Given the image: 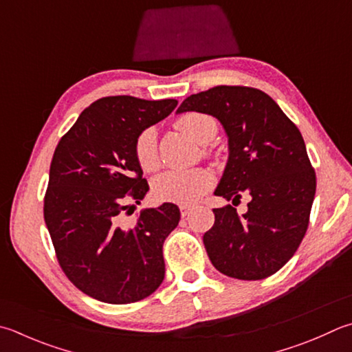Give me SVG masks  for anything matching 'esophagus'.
<instances>
[{
    "label": "esophagus",
    "mask_w": 352,
    "mask_h": 352,
    "mask_svg": "<svg viewBox=\"0 0 352 352\" xmlns=\"http://www.w3.org/2000/svg\"><path fill=\"white\" fill-rule=\"evenodd\" d=\"M181 214H182V217H185L187 214H190V211L193 210V205H181Z\"/></svg>",
    "instance_id": "obj_1"
}]
</instances>
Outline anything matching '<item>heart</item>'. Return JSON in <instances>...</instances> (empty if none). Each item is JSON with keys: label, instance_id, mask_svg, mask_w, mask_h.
<instances>
[{"label": "heart", "instance_id": "1", "mask_svg": "<svg viewBox=\"0 0 352 352\" xmlns=\"http://www.w3.org/2000/svg\"><path fill=\"white\" fill-rule=\"evenodd\" d=\"M176 129L199 144H208L217 133L213 118L199 111H190L176 119ZM133 155L145 173H153L161 167L157 151V135L155 129H145L133 144ZM213 185V175L205 168L187 171H167L153 182V195L162 202L191 204L204 196Z\"/></svg>", "mask_w": 352, "mask_h": 352}]
</instances>
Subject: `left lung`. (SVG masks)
I'll list each match as a JSON object with an SVG mask.
<instances>
[{
	"label": "left lung",
	"mask_w": 352,
	"mask_h": 352,
	"mask_svg": "<svg viewBox=\"0 0 352 352\" xmlns=\"http://www.w3.org/2000/svg\"><path fill=\"white\" fill-rule=\"evenodd\" d=\"M217 118L228 135L230 157L214 195L250 197L239 217L232 205L214 208L204 245L217 271L241 280L277 273L299 248L309 225L316 171L302 133L265 91L216 85L191 95L177 109Z\"/></svg>",
	"instance_id": "8db88e82"
}]
</instances>
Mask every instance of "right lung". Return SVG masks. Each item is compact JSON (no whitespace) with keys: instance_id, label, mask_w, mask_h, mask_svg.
Wrapping results in <instances>:
<instances>
[{"instance_id":"add662e5","label":"right lung","mask_w":352,"mask_h":352,"mask_svg":"<svg viewBox=\"0 0 352 352\" xmlns=\"http://www.w3.org/2000/svg\"><path fill=\"white\" fill-rule=\"evenodd\" d=\"M176 99L105 96L89 105L52 157L44 221L58 263L84 294L113 305L153 294L165 276L162 245L181 211L165 202L125 222L148 191L138 135L167 118Z\"/></svg>"}]
</instances>
